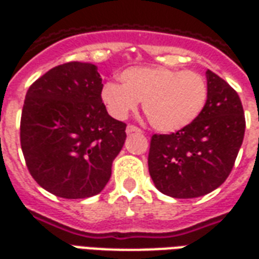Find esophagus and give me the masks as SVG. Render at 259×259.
<instances>
[{"label": "esophagus", "mask_w": 259, "mask_h": 259, "mask_svg": "<svg viewBox=\"0 0 259 259\" xmlns=\"http://www.w3.org/2000/svg\"><path fill=\"white\" fill-rule=\"evenodd\" d=\"M126 133H127V135H132V133H143V132H141L139 127L133 126V124H129V126L126 127Z\"/></svg>", "instance_id": "34e87169"}]
</instances>
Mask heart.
<instances>
[{"label": "heart", "instance_id": "1", "mask_svg": "<svg viewBox=\"0 0 259 259\" xmlns=\"http://www.w3.org/2000/svg\"><path fill=\"white\" fill-rule=\"evenodd\" d=\"M122 85L103 86L101 100L115 119H126L143 101L149 123L160 133H176L198 119L208 100L206 79L193 71L162 66L132 67L120 74Z\"/></svg>", "mask_w": 259, "mask_h": 259}]
</instances>
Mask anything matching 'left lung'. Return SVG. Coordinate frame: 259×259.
I'll list each match as a JSON object with an SVG mask.
<instances>
[{"label": "left lung", "mask_w": 259, "mask_h": 259, "mask_svg": "<svg viewBox=\"0 0 259 259\" xmlns=\"http://www.w3.org/2000/svg\"><path fill=\"white\" fill-rule=\"evenodd\" d=\"M208 100L198 119L171 135H154L148 155L155 187L176 199L217 189L228 178L242 147L246 119L239 95L206 71Z\"/></svg>", "instance_id": "8db88e82"}]
</instances>
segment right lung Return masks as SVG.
I'll use <instances>...</instances> for the list:
<instances>
[{
    "mask_svg": "<svg viewBox=\"0 0 259 259\" xmlns=\"http://www.w3.org/2000/svg\"><path fill=\"white\" fill-rule=\"evenodd\" d=\"M103 79L92 63L52 68L26 95L20 144L32 178L64 199L100 193L126 140V123L108 115Z\"/></svg>",
    "mask_w": 259,
    "mask_h": 259,
    "instance_id": "right-lung-1",
    "label": "right lung"
}]
</instances>
